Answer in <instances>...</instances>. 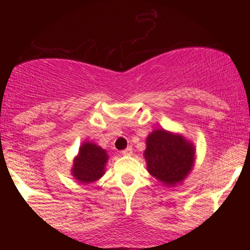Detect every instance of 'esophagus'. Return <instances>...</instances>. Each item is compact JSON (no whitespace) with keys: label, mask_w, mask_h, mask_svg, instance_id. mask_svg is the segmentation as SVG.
<instances>
[{"label":"esophagus","mask_w":250,"mask_h":250,"mask_svg":"<svg viewBox=\"0 0 250 250\" xmlns=\"http://www.w3.org/2000/svg\"><path fill=\"white\" fill-rule=\"evenodd\" d=\"M131 153H133V148L131 147H128L125 150H122V155H125V156H129V155H131Z\"/></svg>","instance_id":"1"}]
</instances>
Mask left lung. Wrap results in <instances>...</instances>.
<instances>
[{"label":"left lung","instance_id":"obj_1","mask_svg":"<svg viewBox=\"0 0 250 250\" xmlns=\"http://www.w3.org/2000/svg\"><path fill=\"white\" fill-rule=\"evenodd\" d=\"M146 145L145 159L148 171L168 187L181 183L191 171L195 147L182 135L156 129L148 135Z\"/></svg>","mask_w":250,"mask_h":250}]
</instances>
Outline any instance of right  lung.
<instances>
[{
	"mask_svg": "<svg viewBox=\"0 0 250 250\" xmlns=\"http://www.w3.org/2000/svg\"><path fill=\"white\" fill-rule=\"evenodd\" d=\"M108 154L104 149L91 142H84L74 159L71 175L81 183H91L104 174Z\"/></svg>",
	"mask_w": 250,
	"mask_h": 250,
	"instance_id": "right-lung-1",
	"label": "right lung"
}]
</instances>
